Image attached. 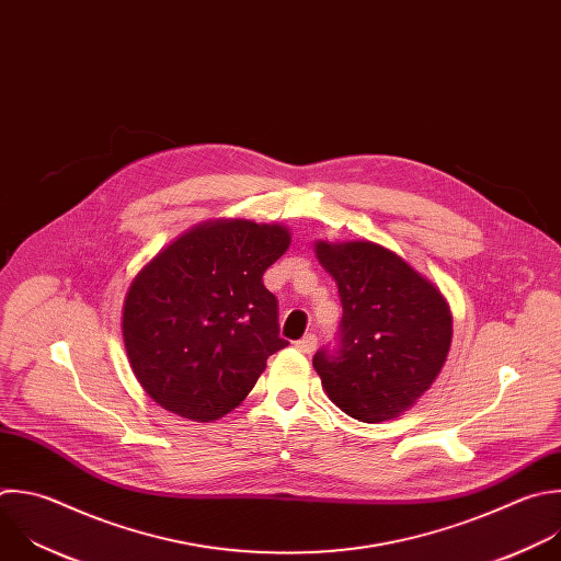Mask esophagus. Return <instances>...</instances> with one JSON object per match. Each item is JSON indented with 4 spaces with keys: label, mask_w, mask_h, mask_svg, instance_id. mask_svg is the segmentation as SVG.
Segmentation results:
<instances>
[{
    "label": "esophagus",
    "mask_w": 561,
    "mask_h": 561,
    "mask_svg": "<svg viewBox=\"0 0 561 561\" xmlns=\"http://www.w3.org/2000/svg\"><path fill=\"white\" fill-rule=\"evenodd\" d=\"M295 347H297L299 352L310 354V352L317 347V334H306L304 339H299V341L295 343Z\"/></svg>",
    "instance_id": "obj_1"
}]
</instances>
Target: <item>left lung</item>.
<instances>
[{
    "mask_svg": "<svg viewBox=\"0 0 561 561\" xmlns=\"http://www.w3.org/2000/svg\"><path fill=\"white\" fill-rule=\"evenodd\" d=\"M343 317L334 347L312 365L330 401L360 423L397 419L436 381L451 345L440 290L397 253L371 242H319Z\"/></svg>",
    "mask_w": 561,
    "mask_h": 561,
    "instance_id": "left-lung-1",
    "label": "left lung"
}]
</instances>
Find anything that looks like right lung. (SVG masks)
<instances>
[{"instance_id":"1","label":"right lung","mask_w":561,"mask_h":561,"mask_svg":"<svg viewBox=\"0 0 561 561\" xmlns=\"http://www.w3.org/2000/svg\"><path fill=\"white\" fill-rule=\"evenodd\" d=\"M290 244L279 225L222 220L192 229L131 282L123 341L145 392L164 410L209 423L238 408L266 358L286 347L264 271Z\"/></svg>"}]
</instances>
